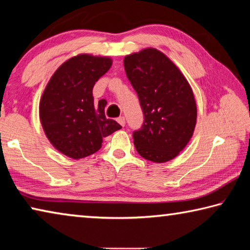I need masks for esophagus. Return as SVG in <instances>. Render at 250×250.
Returning a JSON list of instances; mask_svg holds the SVG:
<instances>
[{"instance_id": "obj_1", "label": "esophagus", "mask_w": 250, "mask_h": 250, "mask_svg": "<svg viewBox=\"0 0 250 250\" xmlns=\"http://www.w3.org/2000/svg\"><path fill=\"white\" fill-rule=\"evenodd\" d=\"M117 122L120 123V124H121L122 126H125V117H123V116L118 117V118H117Z\"/></svg>"}]
</instances>
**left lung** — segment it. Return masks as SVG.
Returning a JSON list of instances; mask_svg holds the SVG:
<instances>
[{"instance_id":"1","label":"left lung","mask_w":250,"mask_h":250,"mask_svg":"<svg viewBox=\"0 0 250 250\" xmlns=\"http://www.w3.org/2000/svg\"><path fill=\"white\" fill-rule=\"evenodd\" d=\"M124 67L144 113L133 133L137 153L147 161L165 163L185 148L197 120L193 89L164 53L147 47L126 55Z\"/></svg>"}]
</instances>
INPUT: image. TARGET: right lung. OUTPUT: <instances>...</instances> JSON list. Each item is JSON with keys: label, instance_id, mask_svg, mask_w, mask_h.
<instances>
[{"label": "right lung", "instance_id": "obj_1", "mask_svg": "<svg viewBox=\"0 0 250 250\" xmlns=\"http://www.w3.org/2000/svg\"><path fill=\"white\" fill-rule=\"evenodd\" d=\"M106 56L79 54L56 69L40 101L44 133L60 153L73 159L87 157L102 147L103 138L122 126L105 117L107 102L94 103L93 87L112 66Z\"/></svg>", "mask_w": 250, "mask_h": 250}]
</instances>
